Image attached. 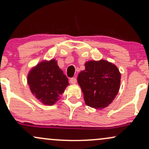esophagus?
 <instances>
[{
  "instance_id": "34e87169",
  "label": "esophagus",
  "mask_w": 149,
  "mask_h": 149,
  "mask_svg": "<svg viewBox=\"0 0 149 149\" xmlns=\"http://www.w3.org/2000/svg\"><path fill=\"white\" fill-rule=\"evenodd\" d=\"M76 82H77V79L76 78H71V79H70V83H71V84H73V85L76 84Z\"/></svg>"
}]
</instances>
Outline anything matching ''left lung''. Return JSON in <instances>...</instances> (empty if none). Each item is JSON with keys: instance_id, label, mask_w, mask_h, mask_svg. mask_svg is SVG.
Instances as JSON below:
<instances>
[{"instance_id": "left-lung-1", "label": "left lung", "mask_w": 149, "mask_h": 149, "mask_svg": "<svg viewBox=\"0 0 149 149\" xmlns=\"http://www.w3.org/2000/svg\"><path fill=\"white\" fill-rule=\"evenodd\" d=\"M85 67L78 74V83L84 95L85 104L97 109L108 107L120 89L121 76L117 66L101 59L87 61Z\"/></svg>"}]
</instances>
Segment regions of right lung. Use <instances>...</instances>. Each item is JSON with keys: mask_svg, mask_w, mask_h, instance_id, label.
Returning a JSON list of instances; mask_svg holds the SVG:
<instances>
[{"mask_svg": "<svg viewBox=\"0 0 149 149\" xmlns=\"http://www.w3.org/2000/svg\"><path fill=\"white\" fill-rule=\"evenodd\" d=\"M27 82L34 96L42 104L50 106L59 100L69 85L55 59L37 64L29 73Z\"/></svg>", "mask_w": 149, "mask_h": 149, "instance_id": "add662e5", "label": "right lung"}]
</instances>
